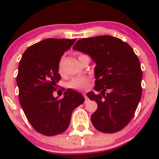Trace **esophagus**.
Masks as SVG:
<instances>
[{
    "mask_svg": "<svg viewBox=\"0 0 159 159\" xmlns=\"http://www.w3.org/2000/svg\"><path fill=\"white\" fill-rule=\"evenodd\" d=\"M84 98H85V102L88 101L89 98H88V97H87V95H86V94L84 93Z\"/></svg>",
    "mask_w": 159,
    "mask_h": 159,
    "instance_id": "obj_1",
    "label": "esophagus"
}]
</instances>
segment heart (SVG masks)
Here are the masks:
<instances>
[{
    "instance_id": "obj_1",
    "label": "heart",
    "mask_w": 159,
    "mask_h": 159,
    "mask_svg": "<svg viewBox=\"0 0 159 159\" xmlns=\"http://www.w3.org/2000/svg\"><path fill=\"white\" fill-rule=\"evenodd\" d=\"M84 56V54H79L78 57ZM63 60L64 58L61 57L59 63H58V72L62 75L63 73ZM87 84H88V79L85 77H77L74 78L71 80L68 83V87L69 88L75 89V90H84L87 87Z\"/></svg>"
}]
</instances>
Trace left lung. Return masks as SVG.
Segmentation results:
<instances>
[{
  "mask_svg": "<svg viewBox=\"0 0 159 159\" xmlns=\"http://www.w3.org/2000/svg\"><path fill=\"white\" fill-rule=\"evenodd\" d=\"M73 49L88 54L96 64L95 90L101 93L87 94L98 105L91 115L93 125L104 133L119 132L132 120L141 98L138 57L126 43L107 35L78 40Z\"/></svg>",
  "mask_w": 159,
  "mask_h": 159,
  "instance_id": "obj_1",
  "label": "left lung"
}]
</instances>
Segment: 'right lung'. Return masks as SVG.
<instances>
[{
	"label": "right lung",
	"instance_id": "obj_1",
	"mask_svg": "<svg viewBox=\"0 0 159 159\" xmlns=\"http://www.w3.org/2000/svg\"><path fill=\"white\" fill-rule=\"evenodd\" d=\"M76 39H43L27 48L19 65L16 82L19 102L27 120L36 132L53 136L65 132L72 113L84 102L83 95L67 89L58 99L53 92L61 80L58 63Z\"/></svg>",
	"mask_w": 159,
	"mask_h": 159
}]
</instances>
